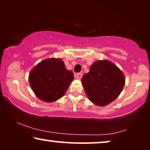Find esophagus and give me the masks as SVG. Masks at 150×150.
Listing matches in <instances>:
<instances>
[{"instance_id": "34e87169", "label": "esophagus", "mask_w": 150, "mask_h": 150, "mask_svg": "<svg viewBox=\"0 0 150 150\" xmlns=\"http://www.w3.org/2000/svg\"><path fill=\"white\" fill-rule=\"evenodd\" d=\"M82 76H83V75H82V74H81V73H79V74H75V77L79 80L81 79Z\"/></svg>"}]
</instances>
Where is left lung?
<instances>
[{"instance_id": "8db88e82", "label": "left lung", "mask_w": 150, "mask_h": 150, "mask_svg": "<svg viewBox=\"0 0 150 150\" xmlns=\"http://www.w3.org/2000/svg\"><path fill=\"white\" fill-rule=\"evenodd\" d=\"M88 98L96 106L111 103L120 96L125 85V76L120 69L108 60H98L82 78Z\"/></svg>"}]
</instances>
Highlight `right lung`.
Segmentation results:
<instances>
[{
    "mask_svg": "<svg viewBox=\"0 0 150 150\" xmlns=\"http://www.w3.org/2000/svg\"><path fill=\"white\" fill-rule=\"evenodd\" d=\"M74 80L61 59L50 58L39 63L30 71L28 81L35 96L42 101L52 102L63 97Z\"/></svg>",
    "mask_w": 150,
    "mask_h": 150,
    "instance_id": "right-lung-1",
    "label": "right lung"
}]
</instances>
